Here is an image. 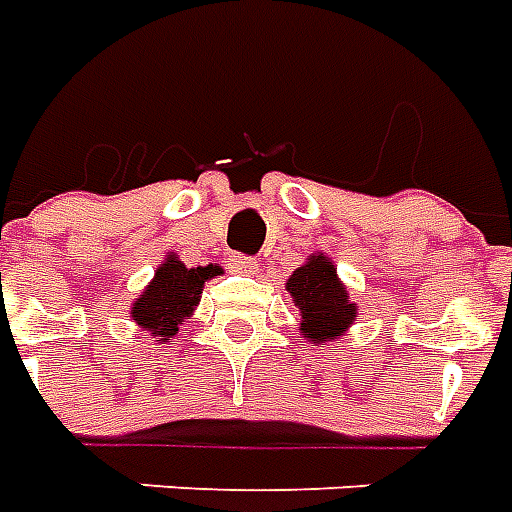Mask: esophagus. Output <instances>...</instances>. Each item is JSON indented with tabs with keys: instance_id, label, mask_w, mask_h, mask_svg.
Returning <instances> with one entry per match:
<instances>
[{
	"instance_id": "obj_1",
	"label": "esophagus",
	"mask_w": 512,
	"mask_h": 512,
	"mask_svg": "<svg viewBox=\"0 0 512 512\" xmlns=\"http://www.w3.org/2000/svg\"><path fill=\"white\" fill-rule=\"evenodd\" d=\"M228 268H231L233 273L249 276V273H255L257 263H255V260H252V257H247V255H231V257H228Z\"/></svg>"
}]
</instances>
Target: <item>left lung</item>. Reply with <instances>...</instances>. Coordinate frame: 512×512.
Returning a JSON list of instances; mask_svg holds the SVG:
<instances>
[{
  "instance_id": "left-lung-1",
  "label": "left lung",
  "mask_w": 512,
  "mask_h": 512,
  "mask_svg": "<svg viewBox=\"0 0 512 512\" xmlns=\"http://www.w3.org/2000/svg\"><path fill=\"white\" fill-rule=\"evenodd\" d=\"M287 292L300 308V332L308 342H329L345 335L356 319V303L337 279V268L327 255H311L287 281Z\"/></svg>"
}]
</instances>
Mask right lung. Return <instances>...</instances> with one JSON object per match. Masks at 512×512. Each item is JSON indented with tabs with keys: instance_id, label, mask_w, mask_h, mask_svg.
<instances>
[{
	"instance_id": "obj_1",
	"label": "right lung",
	"mask_w": 512,
	"mask_h": 512,
	"mask_svg": "<svg viewBox=\"0 0 512 512\" xmlns=\"http://www.w3.org/2000/svg\"><path fill=\"white\" fill-rule=\"evenodd\" d=\"M220 276V265H199L185 268L175 255H167L156 276L151 279L143 295L132 303V321L143 332L156 337V342H167L177 335V327L185 316H191L199 305L204 281Z\"/></svg>"
}]
</instances>
